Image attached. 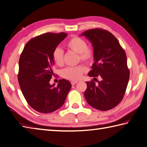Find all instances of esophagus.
I'll return each instance as SVG.
<instances>
[{
  "mask_svg": "<svg viewBox=\"0 0 147 147\" xmlns=\"http://www.w3.org/2000/svg\"><path fill=\"white\" fill-rule=\"evenodd\" d=\"M77 82H78L76 81V80H72V81L71 82V85H72V86H74L75 84H77Z\"/></svg>",
  "mask_w": 147,
  "mask_h": 147,
  "instance_id": "34e87169",
  "label": "esophagus"
}]
</instances>
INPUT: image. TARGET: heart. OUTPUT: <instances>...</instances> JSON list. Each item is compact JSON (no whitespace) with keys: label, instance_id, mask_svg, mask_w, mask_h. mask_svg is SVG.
<instances>
[{"label":"heart","instance_id":"heart-1","mask_svg":"<svg viewBox=\"0 0 147 147\" xmlns=\"http://www.w3.org/2000/svg\"><path fill=\"white\" fill-rule=\"evenodd\" d=\"M65 46L68 49L78 54V61H81L87 64H90L94 59V53L92 47L87 46L86 41L77 36H74L67 40ZM53 59L55 63L61 67L64 63V52L59 47H56L52 53ZM86 71L83 65L74 67H67L61 71V76L68 80H77L82 77Z\"/></svg>","mask_w":147,"mask_h":147}]
</instances>
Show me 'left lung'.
<instances>
[{
    "instance_id": "left-lung-1",
    "label": "left lung",
    "mask_w": 147,
    "mask_h": 147,
    "mask_svg": "<svg viewBox=\"0 0 147 147\" xmlns=\"http://www.w3.org/2000/svg\"><path fill=\"white\" fill-rule=\"evenodd\" d=\"M80 35L85 36L93 47L94 62L88 76L101 77L98 84L92 80L86 82L87 102L101 111L113 109L123 98L129 79L124 50L115 36L105 30H88Z\"/></svg>"
}]
</instances>
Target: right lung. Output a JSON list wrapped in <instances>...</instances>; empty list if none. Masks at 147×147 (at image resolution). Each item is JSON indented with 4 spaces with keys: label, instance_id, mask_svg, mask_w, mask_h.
<instances>
[{
    "label": "right lung",
    "instance_id": "right-lung-1",
    "mask_svg": "<svg viewBox=\"0 0 147 147\" xmlns=\"http://www.w3.org/2000/svg\"><path fill=\"white\" fill-rule=\"evenodd\" d=\"M67 34L46 33L30 40L24 47L19 60V84L26 101L40 113H51L59 109L70 90L67 80H59L58 84L51 85L54 74L53 50Z\"/></svg>",
    "mask_w": 147,
    "mask_h": 147
}]
</instances>
